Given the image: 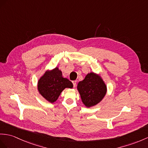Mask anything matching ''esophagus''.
Returning <instances> with one entry per match:
<instances>
[{"mask_svg":"<svg viewBox=\"0 0 148 148\" xmlns=\"http://www.w3.org/2000/svg\"><path fill=\"white\" fill-rule=\"evenodd\" d=\"M72 83H73L74 87H75V86H76V85H77V81H75V80L73 81V82H72Z\"/></svg>","mask_w":148,"mask_h":148,"instance_id":"obj_1","label":"esophagus"}]
</instances>
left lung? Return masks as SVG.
<instances>
[{"instance_id": "left-lung-1", "label": "left lung", "mask_w": 148, "mask_h": 148, "mask_svg": "<svg viewBox=\"0 0 148 148\" xmlns=\"http://www.w3.org/2000/svg\"><path fill=\"white\" fill-rule=\"evenodd\" d=\"M77 90L84 105L90 108L102 101L106 95L107 88L102 77L91 71L84 80L78 82Z\"/></svg>"}]
</instances>
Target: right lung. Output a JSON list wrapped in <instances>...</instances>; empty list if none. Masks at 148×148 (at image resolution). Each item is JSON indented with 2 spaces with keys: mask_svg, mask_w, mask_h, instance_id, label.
Listing matches in <instances>:
<instances>
[{
  "mask_svg": "<svg viewBox=\"0 0 148 148\" xmlns=\"http://www.w3.org/2000/svg\"><path fill=\"white\" fill-rule=\"evenodd\" d=\"M73 84L64 78L58 67L48 70L38 81V90L43 98L50 103H55L64 89L72 88Z\"/></svg>",
  "mask_w": 148,
  "mask_h": 148,
  "instance_id": "obj_1",
  "label": "right lung"
}]
</instances>
